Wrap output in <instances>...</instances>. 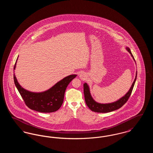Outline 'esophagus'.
I'll list each match as a JSON object with an SVG mask.
<instances>
[{
  "label": "esophagus",
  "mask_w": 153,
  "mask_h": 153,
  "mask_svg": "<svg viewBox=\"0 0 153 153\" xmlns=\"http://www.w3.org/2000/svg\"><path fill=\"white\" fill-rule=\"evenodd\" d=\"M80 77H81V78H82V77H84V74H82V73H81V74L80 75Z\"/></svg>",
  "instance_id": "esophagus-1"
}]
</instances>
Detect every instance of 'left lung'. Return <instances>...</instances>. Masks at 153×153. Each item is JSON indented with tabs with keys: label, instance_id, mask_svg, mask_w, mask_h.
I'll return each instance as SVG.
<instances>
[{
	"label": "left lung",
	"instance_id": "1",
	"mask_svg": "<svg viewBox=\"0 0 153 153\" xmlns=\"http://www.w3.org/2000/svg\"><path fill=\"white\" fill-rule=\"evenodd\" d=\"M126 49L130 53L132 57L135 60L133 55L131 53L130 48L128 47H126ZM137 72L136 73V76L135 78V80L134 81L130 89L126 95L123 96L122 98H120V99H119L117 102L108 103V104H100L95 102L91 95L89 86L88 85L87 83H84V97H85V101L88 108L91 111H94L95 112H100V113L109 112L121 108L124 104L127 102V100H128L131 95L135 81L137 79Z\"/></svg>",
	"mask_w": 153,
	"mask_h": 153
}]
</instances>
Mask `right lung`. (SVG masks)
<instances>
[{
    "label": "right lung",
    "instance_id": "obj_1",
    "mask_svg": "<svg viewBox=\"0 0 153 153\" xmlns=\"http://www.w3.org/2000/svg\"><path fill=\"white\" fill-rule=\"evenodd\" d=\"M16 61L17 59L15 64L14 69ZM76 76V74L69 75L58 81L48 91L40 93L30 92L23 88L18 83L15 74L14 80L16 87L29 108L40 112L49 113L55 112L61 107L64 102L66 87Z\"/></svg>",
    "mask_w": 153,
    "mask_h": 153
}]
</instances>
